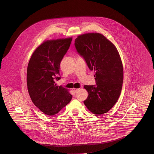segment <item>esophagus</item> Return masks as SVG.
<instances>
[{
    "instance_id": "34e87169",
    "label": "esophagus",
    "mask_w": 154,
    "mask_h": 154,
    "mask_svg": "<svg viewBox=\"0 0 154 154\" xmlns=\"http://www.w3.org/2000/svg\"><path fill=\"white\" fill-rule=\"evenodd\" d=\"M80 90V88H72V91L74 93H76L79 91V90Z\"/></svg>"
}]
</instances>
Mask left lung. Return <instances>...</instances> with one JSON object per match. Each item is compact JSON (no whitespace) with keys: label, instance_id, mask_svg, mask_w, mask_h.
<instances>
[{"label":"left lung","instance_id":"8db88e82","mask_svg":"<svg viewBox=\"0 0 154 154\" xmlns=\"http://www.w3.org/2000/svg\"><path fill=\"white\" fill-rule=\"evenodd\" d=\"M75 46L95 72L96 85L84 86L88 94L84 105L94 115H103L113 107L121 92L123 69L120 55L115 45L99 33L79 35Z\"/></svg>","mask_w":154,"mask_h":154}]
</instances>
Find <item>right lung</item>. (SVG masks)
<instances>
[{
    "label": "right lung",
    "instance_id": "obj_1",
    "mask_svg": "<svg viewBox=\"0 0 154 154\" xmlns=\"http://www.w3.org/2000/svg\"><path fill=\"white\" fill-rule=\"evenodd\" d=\"M72 37L47 40L33 52L27 69V85L31 99L41 111L48 116L58 113L72 98L67 88L57 86L61 60Z\"/></svg>",
    "mask_w": 154,
    "mask_h": 154
}]
</instances>
